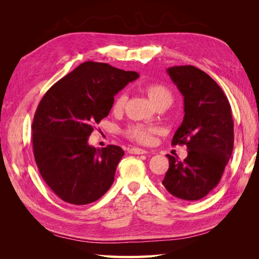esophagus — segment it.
Wrapping results in <instances>:
<instances>
[{
	"label": "esophagus",
	"mask_w": 259,
	"mask_h": 259,
	"mask_svg": "<svg viewBox=\"0 0 259 259\" xmlns=\"http://www.w3.org/2000/svg\"><path fill=\"white\" fill-rule=\"evenodd\" d=\"M128 152L131 154H146L148 151L145 150V149H140V148H131L128 149Z\"/></svg>",
	"instance_id": "esophagus-1"
}]
</instances>
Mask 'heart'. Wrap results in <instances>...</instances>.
<instances>
[{
    "instance_id": "heart-1",
    "label": "heart",
    "mask_w": 259,
    "mask_h": 259,
    "mask_svg": "<svg viewBox=\"0 0 259 259\" xmlns=\"http://www.w3.org/2000/svg\"><path fill=\"white\" fill-rule=\"evenodd\" d=\"M143 91L146 93L148 98L156 108H167L173 103V95L171 92L165 85L160 83H148L143 86ZM127 101V96L125 93H120L112 104V111L119 114L124 110L125 104ZM154 130L151 127H145L143 125H131L125 131V135L132 140H135L140 144L151 143Z\"/></svg>"
}]
</instances>
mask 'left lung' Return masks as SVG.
<instances>
[{"instance_id": "left-lung-1", "label": "left lung", "mask_w": 259, "mask_h": 259, "mask_svg": "<svg viewBox=\"0 0 259 259\" xmlns=\"http://www.w3.org/2000/svg\"><path fill=\"white\" fill-rule=\"evenodd\" d=\"M167 73L184 96L185 116L171 145H186L184 161L167 154L163 186L174 197L197 201L218 185L233 149L231 107L211 77L193 66H174Z\"/></svg>"}]
</instances>
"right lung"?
<instances>
[{
  "mask_svg": "<svg viewBox=\"0 0 259 259\" xmlns=\"http://www.w3.org/2000/svg\"><path fill=\"white\" fill-rule=\"evenodd\" d=\"M139 74L86 61L46 92L35 111L32 144L44 182L62 201L90 204L110 189L124 151L89 145L94 126L110 112L116 95Z\"/></svg>",
  "mask_w": 259,
  "mask_h": 259,
  "instance_id": "add662e5",
  "label": "right lung"
}]
</instances>
